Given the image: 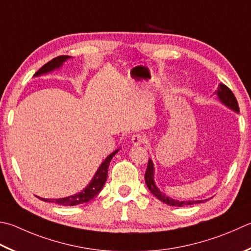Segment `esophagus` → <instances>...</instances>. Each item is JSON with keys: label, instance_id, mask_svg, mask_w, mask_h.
Instances as JSON below:
<instances>
[{"label": "esophagus", "instance_id": "1", "mask_svg": "<svg viewBox=\"0 0 251 251\" xmlns=\"http://www.w3.org/2000/svg\"><path fill=\"white\" fill-rule=\"evenodd\" d=\"M147 138H146V136L143 135V134H135L131 136V143H133V145L135 146H138L140 144H145L146 140Z\"/></svg>", "mask_w": 251, "mask_h": 251}]
</instances>
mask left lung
Masks as SVG:
<instances>
[{
	"mask_svg": "<svg viewBox=\"0 0 251 251\" xmlns=\"http://www.w3.org/2000/svg\"><path fill=\"white\" fill-rule=\"evenodd\" d=\"M217 95L220 98L221 101L230 107L231 110H234L235 112H239V106H238V102L235 98L234 93L231 92V90L228 88V86L225 84H220V88L217 90ZM145 180H146V184H147L148 189L150 192H151L154 197H156L158 200H160L161 202L166 203L170 206H177V207H182V206H186V205H192L195 203H202L207 201V200H201V201H176V200H173L166 197L165 194L159 191V189L154 184L153 181V165L152 161L150 160L148 161V166H147V170H146L145 173Z\"/></svg>",
	"mask_w": 251,
	"mask_h": 251,
	"instance_id": "1",
	"label": "left lung"
}]
</instances>
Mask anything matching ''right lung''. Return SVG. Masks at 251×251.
Listing matches in <instances>:
<instances>
[{
  "label": "right lung",
  "mask_w": 251,
  "mask_h": 251,
  "mask_svg": "<svg viewBox=\"0 0 251 251\" xmlns=\"http://www.w3.org/2000/svg\"><path fill=\"white\" fill-rule=\"evenodd\" d=\"M71 58L70 56H58L56 58H53L52 60L48 61L46 65H44L40 69L36 72L34 76L40 75L43 74H46V72L51 71L56 68H59L63 61H66L67 59ZM118 151V150H115V151L112 152L110 156H107V158L102 162V165L100 166L98 169L97 173L93 177V180L91 181V183L86 186V188L82 191V192L72 195V197H68V198H63V199H43L39 198L42 201L45 202H51L58 205H63V206H74V205H79L82 203L89 202L92 200L95 195H97L100 191L102 190L103 185L105 184V181L107 179V169H108V165L112 160V158L115 156V153Z\"/></svg>",
  "instance_id": "obj_1"
}]
</instances>
